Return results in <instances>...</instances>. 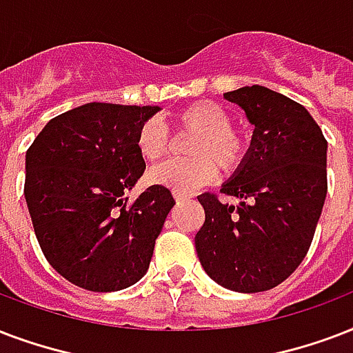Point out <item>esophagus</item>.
<instances>
[{
  "label": "esophagus",
  "mask_w": 353,
  "mask_h": 353,
  "mask_svg": "<svg viewBox=\"0 0 353 353\" xmlns=\"http://www.w3.org/2000/svg\"><path fill=\"white\" fill-rule=\"evenodd\" d=\"M173 196L176 202L188 201V199H190V195H188V193H182V191H173Z\"/></svg>",
  "instance_id": "obj_1"
}]
</instances>
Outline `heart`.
Instances as JSON below:
<instances>
[{
    "mask_svg": "<svg viewBox=\"0 0 353 353\" xmlns=\"http://www.w3.org/2000/svg\"><path fill=\"white\" fill-rule=\"evenodd\" d=\"M171 128L176 134H193L185 147L190 158L152 169L154 184L173 191H193L214 179L217 168L223 173H234L247 158V139L234 128L230 114L214 101H196L174 112ZM136 147L145 162H160L171 149V136L158 119H147L138 128Z\"/></svg>",
    "mask_w": 353,
    "mask_h": 353,
    "instance_id": "1",
    "label": "heart"
}]
</instances>
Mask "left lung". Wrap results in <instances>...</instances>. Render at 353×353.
Returning a JSON list of instances; mask_svg holds the SVG:
<instances>
[{"label":"left lung","mask_w":353,"mask_h":353,"mask_svg":"<svg viewBox=\"0 0 353 353\" xmlns=\"http://www.w3.org/2000/svg\"><path fill=\"white\" fill-rule=\"evenodd\" d=\"M225 97L247 112L254 136L243 165L221 193H202L204 225L195 248L206 274L237 293L280 285L310 250L327 191V141L310 112L265 86Z\"/></svg>","instance_id":"1"}]
</instances>
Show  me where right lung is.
Here are the masks:
<instances>
[{
	"label": "right lung",
	"instance_id": "right-lung-1",
	"mask_svg": "<svg viewBox=\"0 0 353 353\" xmlns=\"http://www.w3.org/2000/svg\"><path fill=\"white\" fill-rule=\"evenodd\" d=\"M158 106L88 103L53 117L26 154V195L43 256L94 293L132 285L151 263L174 199L165 185L128 201L145 171L136 147Z\"/></svg>",
	"mask_w": 353,
	"mask_h": 353
}]
</instances>
